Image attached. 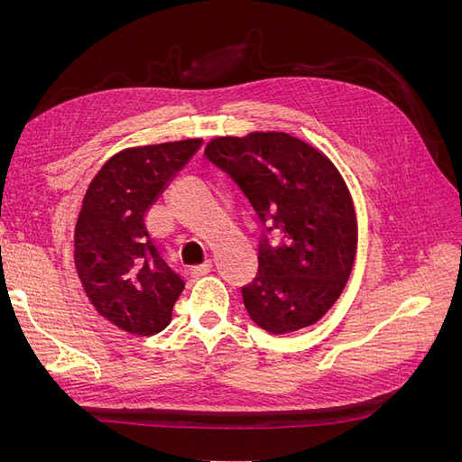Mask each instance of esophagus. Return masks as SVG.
<instances>
[{
	"label": "esophagus",
	"instance_id": "34e87169",
	"mask_svg": "<svg viewBox=\"0 0 462 462\" xmlns=\"http://www.w3.org/2000/svg\"><path fill=\"white\" fill-rule=\"evenodd\" d=\"M209 272H212V260H206L204 263L192 265V268H190V273H192L194 277H202V275H206V273H209Z\"/></svg>",
	"mask_w": 462,
	"mask_h": 462
}]
</instances>
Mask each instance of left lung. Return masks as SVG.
Segmentation results:
<instances>
[{"mask_svg": "<svg viewBox=\"0 0 462 462\" xmlns=\"http://www.w3.org/2000/svg\"><path fill=\"white\" fill-rule=\"evenodd\" d=\"M204 156L253 204L262 226L282 239L260 245L258 275L243 287L245 309L273 335L309 328L341 297L353 272L358 223L337 167L287 133L216 136Z\"/></svg>", "mask_w": 462, "mask_h": 462, "instance_id": "left-lung-1", "label": "left lung"}]
</instances>
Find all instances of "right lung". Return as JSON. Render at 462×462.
Returning a JSON list of instances; mask_svg holds the SVG:
<instances>
[{"label": "right lung", "instance_id": "add662e5", "mask_svg": "<svg viewBox=\"0 0 462 462\" xmlns=\"http://www.w3.org/2000/svg\"><path fill=\"white\" fill-rule=\"evenodd\" d=\"M202 144L187 138L125 148L90 180L75 226V270L96 312L133 335L170 326L185 282L150 241L146 212Z\"/></svg>", "mask_w": 462, "mask_h": 462}]
</instances>
